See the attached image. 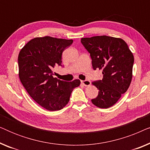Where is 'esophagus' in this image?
<instances>
[{
  "label": "esophagus",
  "instance_id": "1",
  "mask_svg": "<svg viewBox=\"0 0 150 150\" xmlns=\"http://www.w3.org/2000/svg\"><path fill=\"white\" fill-rule=\"evenodd\" d=\"M82 84L85 87H87V86H89L91 85V81L89 80H85V81H81Z\"/></svg>",
  "mask_w": 150,
  "mask_h": 150
}]
</instances>
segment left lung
<instances>
[{"instance_id": "8db88e82", "label": "left lung", "mask_w": 150, "mask_h": 150, "mask_svg": "<svg viewBox=\"0 0 150 150\" xmlns=\"http://www.w3.org/2000/svg\"><path fill=\"white\" fill-rule=\"evenodd\" d=\"M81 42L90 53L94 70L102 69L103 79L92 84L99 90L91 100L98 107L113 106L126 92L132 78L134 56L121 38L106 35L82 38Z\"/></svg>"}]
</instances>
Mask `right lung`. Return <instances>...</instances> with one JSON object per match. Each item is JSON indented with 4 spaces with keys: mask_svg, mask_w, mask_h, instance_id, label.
Listing matches in <instances>:
<instances>
[{
    "mask_svg": "<svg viewBox=\"0 0 150 150\" xmlns=\"http://www.w3.org/2000/svg\"><path fill=\"white\" fill-rule=\"evenodd\" d=\"M72 40L46 36L30 40L20 50L18 62L20 81L37 103L51 111L62 109L81 81L66 82L53 77L52 69L62 63L61 56Z\"/></svg>",
    "mask_w": 150,
    "mask_h": 150,
    "instance_id": "1",
    "label": "right lung"
}]
</instances>
